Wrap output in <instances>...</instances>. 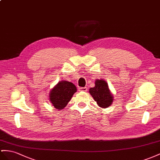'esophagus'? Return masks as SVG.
<instances>
[{"mask_svg": "<svg viewBox=\"0 0 160 160\" xmlns=\"http://www.w3.org/2000/svg\"><path fill=\"white\" fill-rule=\"evenodd\" d=\"M78 90L80 91H83V92H86L87 91V87H80L78 88Z\"/></svg>", "mask_w": 160, "mask_h": 160, "instance_id": "34e87169", "label": "esophagus"}]
</instances>
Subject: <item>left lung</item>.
Returning a JSON list of instances; mask_svg holds the SVG:
<instances>
[{
  "label": "left lung",
  "instance_id": "left-lung-1",
  "mask_svg": "<svg viewBox=\"0 0 160 160\" xmlns=\"http://www.w3.org/2000/svg\"><path fill=\"white\" fill-rule=\"evenodd\" d=\"M89 92L100 108H106L112 105L113 100V95L104 80H96L95 86L89 89Z\"/></svg>",
  "mask_w": 160,
  "mask_h": 160
}]
</instances>
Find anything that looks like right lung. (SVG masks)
<instances>
[{
  "mask_svg": "<svg viewBox=\"0 0 160 160\" xmlns=\"http://www.w3.org/2000/svg\"><path fill=\"white\" fill-rule=\"evenodd\" d=\"M77 91L76 86L65 80L59 82L49 94V100L57 109H62L66 107L68 102Z\"/></svg>",
  "mask_w": 160,
  "mask_h": 160,
  "instance_id": "1",
  "label": "right lung"
}]
</instances>
